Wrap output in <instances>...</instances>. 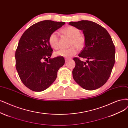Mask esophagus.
I'll use <instances>...</instances> for the list:
<instances>
[{"instance_id":"obj_1","label":"esophagus","mask_w":128,"mask_h":128,"mask_svg":"<svg viewBox=\"0 0 128 128\" xmlns=\"http://www.w3.org/2000/svg\"><path fill=\"white\" fill-rule=\"evenodd\" d=\"M70 58H66L65 59V62H68V60H70Z\"/></svg>"}]
</instances>
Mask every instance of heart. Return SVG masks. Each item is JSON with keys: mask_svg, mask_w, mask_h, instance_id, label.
<instances>
[{"mask_svg": "<svg viewBox=\"0 0 128 128\" xmlns=\"http://www.w3.org/2000/svg\"><path fill=\"white\" fill-rule=\"evenodd\" d=\"M64 34L71 38L70 45L72 47L68 49H62L56 52L55 54L58 56L70 58L76 54L78 52V48L82 49L86 44V39L84 36L80 34V30L78 28L73 26L65 27L62 30ZM48 42L52 48L55 50L59 48L58 36L56 32H52L48 37Z\"/></svg>", "mask_w": 128, "mask_h": 128, "instance_id": "heart-1", "label": "heart"}]
</instances>
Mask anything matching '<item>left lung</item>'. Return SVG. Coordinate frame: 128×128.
Returning a JSON list of instances; mask_svg holds the SVG:
<instances>
[{"label":"left lung","mask_w":128,"mask_h":128,"mask_svg":"<svg viewBox=\"0 0 128 128\" xmlns=\"http://www.w3.org/2000/svg\"><path fill=\"white\" fill-rule=\"evenodd\" d=\"M69 25L83 31L86 44L78 56L88 60L84 62L78 58H73L74 81L87 90L100 88L109 78L115 63L116 49L111 37L104 28L91 21L70 22Z\"/></svg>","instance_id":"1"}]
</instances>
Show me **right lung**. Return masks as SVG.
<instances>
[{"label":"right lung","mask_w":128,"mask_h":128,"mask_svg":"<svg viewBox=\"0 0 128 128\" xmlns=\"http://www.w3.org/2000/svg\"><path fill=\"white\" fill-rule=\"evenodd\" d=\"M65 24L40 22L28 28L20 37L15 53L16 68L22 82L33 91H42L50 86L65 63L63 57L50 58L53 50L48 42L50 35Z\"/></svg>","instance_id":"add662e5"}]
</instances>
